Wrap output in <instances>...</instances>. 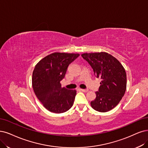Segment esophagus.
<instances>
[{"mask_svg":"<svg viewBox=\"0 0 148 148\" xmlns=\"http://www.w3.org/2000/svg\"><path fill=\"white\" fill-rule=\"evenodd\" d=\"M80 90H81L82 91L85 92H86L88 91V90H87V89H80Z\"/></svg>","mask_w":148,"mask_h":148,"instance_id":"obj_1","label":"esophagus"}]
</instances>
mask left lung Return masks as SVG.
Listing matches in <instances>:
<instances>
[{"mask_svg":"<svg viewBox=\"0 0 148 148\" xmlns=\"http://www.w3.org/2000/svg\"><path fill=\"white\" fill-rule=\"evenodd\" d=\"M81 56L90 64L96 77L101 79L96 99L91 102L92 108L99 112L111 110L118 104L126 90L124 68L116 58L106 52L85 53Z\"/></svg>","mask_w":148,"mask_h":148,"instance_id":"1","label":"left lung"}]
</instances>
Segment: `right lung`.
Instances as JSON below:
<instances>
[{"instance_id": "add662e5", "label": "right lung", "mask_w": 148, "mask_h": 148, "mask_svg": "<svg viewBox=\"0 0 148 148\" xmlns=\"http://www.w3.org/2000/svg\"><path fill=\"white\" fill-rule=\"evenodd\" d=\"M78 53L55 52L37 63L32 74V86L38 99L47 110L62 113L72 107L76 91L62 88L60 81Z\"/></svg>"}]
</instances>
